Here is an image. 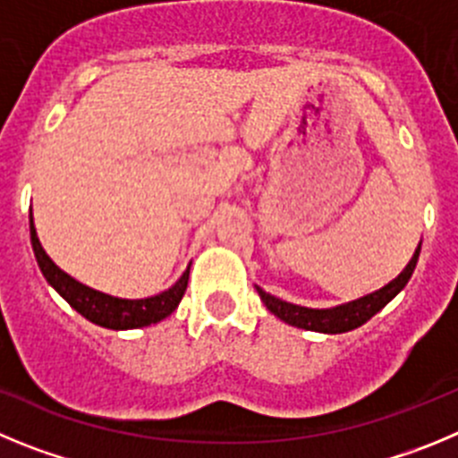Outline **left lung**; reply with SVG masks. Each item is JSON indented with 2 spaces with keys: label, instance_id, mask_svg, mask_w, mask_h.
I'll use <instances>...</instances> for the list:
<instances>
[{
  "label": "left lung",
  "instance_id": "1",
  "mask_svg": "<svg viewBox=\"0 0 458 458\" xmlns=\"http://www.w3.org/2000/svg\"><path fill=\"white\" fill-rule=\"evenodd\" d=\"M420 246L415 249L413 258L409 259V265L403 267L402 274L397 278H393L388 285H383L381 290L372 292V294H365L356 301H349V303H342V306L333 308H306V306H296V303H290V301H283L278 296H271L269 292H265L262 287L255 285L259 299L267 306V310L274 312L278 319H283L285 324L296 328H306V331H317V333H328V335H335V333H347L353 331V328L362 327L365 321L372 319L381 308H386L399 292L406 287V283L413 276L415 265H418L420 258Z\"/></svg>",
  "mask_w": 458,
  "mask_h": 458
}]
</instances>
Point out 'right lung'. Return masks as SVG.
<instances>
[{
	"label": "right lung",
	"instance_id": "add662e5",
	"mask_svg": "<svg viewBox=\"0 0 458 458\" xmlns=\"http://www.w3.org/2000/svg\"><path fill=\"white\" fill-rule=\"evenodd\" d=\"M29 234H31V246H34L36 262H38L40 271H43L45 280L49 285L55 287L70 306L75 308L81 317L89 321L98 324V327L111 328V331H130V328H141L157 324V321L166 319L178 303L182 301L184 292H187V280H189V267L178 280L175 285L168 290L159 292L148 299H121V296H111L105 292H98L93 287L84 285L72 276L65 274L64 269L52 262L47 253H45L43 244H40L38 234H36L34 225V214L29 209Z\"/></svg>",
	"mask_w": 458,
	"mask_h": 458
}]
</instances>
